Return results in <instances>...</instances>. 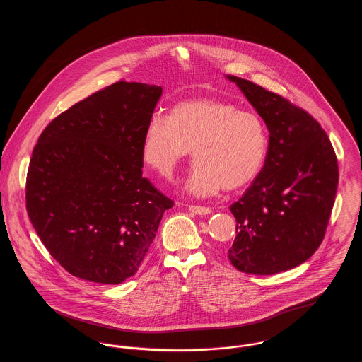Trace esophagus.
<instances>
[{
    "label": "esophagus",
    "instance_id": "1",
    "mask_svg": "<svg viewBox=\"0 0 362 362\" xmlns=\"http://www.w3.org/2000/svg\"><path fill=\"white\" fill-rule=\"evenodd\" d=\"M189 211L195 213V214H199V216H206L210 213V209L206 206H197V205H189Z\"/></svg>",
    "mask_w": 362,
    "mask_h": 362
}]
</instances>
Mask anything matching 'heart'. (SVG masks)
I'll list each match as a JSON object with an SVG mask.
<instances>
[{"mask_svg":"<svg viewBox=\"0 0 362 362\" xmlns=\"http://www.w3.org/2000/svg\"><path fill=\"white\" fill-rule=\"evenodd\" d=\"M192 149L195 165L186 189L197 197L220 189L235 191L262 171L269 151L263 119L252 111L218 99H191L175 104L167 118L146 126L142 156L164 177H171Z\"/></svg>","mask_w":362,"mask_h":362,"instance_id":"b5f03b06","label":"heart"}]
</instances>
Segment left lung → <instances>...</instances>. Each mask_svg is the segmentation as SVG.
I'll list each match as a JSON object with an SVG mask.
<instances>
[{"label": "left lung", "mask_w": 362, "mask_h": 362, "mask_svg": "<svg viewBox=\"0 0 362 362\" xmlns=\"http://www.w3.org/2000/svg\"><path fill=\"white\" fill-rule=\"evenodd\" d=\"M228 78L270 132L262 171L230 205L238 235L228 258L247 274L291 270L325 239L339 179L337 155L320 123L305 110L250 80Z\"/></svg>", "instance_id": "8db88e82"}]
</instances>
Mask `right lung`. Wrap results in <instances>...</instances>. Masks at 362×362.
Wrapping results in <instances>:
<instances>
[{
	"label": "right lung",
	"instance_id": "add662e5",
	"mask_svg": "<svg viewBox=\"0 0 362 362\" xmlns=\"http://www.w3.org/2000/svg\"><path fill=\"white\" fill-rule=\"evenodd\" d=\"M161 86L119 80L54 118L33 151L28 217L52 258L98 284L134 276L173 201L142 176Z\"/></svg>",
	"mask_w": 362,
	"mask_h": 362
}]
</instances>
